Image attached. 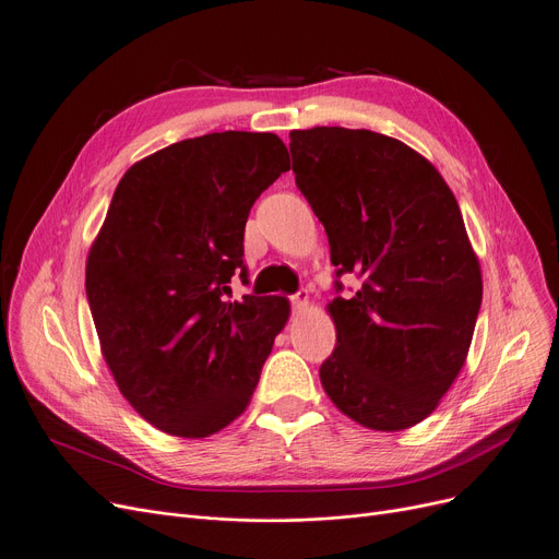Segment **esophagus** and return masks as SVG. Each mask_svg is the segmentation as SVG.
Returning a JSON list of instances; mask_svg holds the SVG:
<instances>
[{
  "instance_id": "obj_1",
  "label": "esophagus",
  "mask_w": 559,
  "mask_h": 559,
  "mask_svg": "<svg viewBox=\"0 0 559 559\" xmlns=\"http://www.w3.org/2000/svg\"><path fill=\"white\" fill-rule=\"evenodd\" d=\"M308 299H311V295H308V290H299L297 295H293V306H295V311H306L308 308Z\"/></svg>"
}]
</instances>
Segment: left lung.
<instances>
[{"label": "left lung", "mask_w": 559, "mask_h": 559, "mask_svg": "<svg viewBox=\"0 0 559 559\" xmlns=\"http://www.w3.org/2000/svg\"><path fill=\"white\" fill-rule=\"evenodd\" d=\"M290 152L336 274L361 278L355 297L326 304L336 349L320 382L364 428H412L459 378L481 306L459 202L428 158L376 131H293Z\"/></svg>", "instance_id": "8db88e82"}]
</instances>
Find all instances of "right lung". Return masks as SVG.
<instances>
[{
	"instance_id": "add662e5",
	"label": "right lung",
	"mask_w": 559,
	"mask_h": 559,
	"mask_svg": "<svg viewBox=\"0 0 559 559\" xmlns=\"http://www.w3.org/2000/svg\"><path fill=\"white\" fill-rule=\"evenodd\" d=\"M290 156L274 133L189 138L133 163L90 248L85 285L110 373L142 419L198 440L251 403L285 297L225 301L248 212Z\"/></svg>"
}]
</instances>
